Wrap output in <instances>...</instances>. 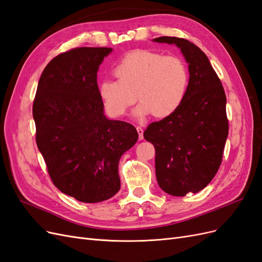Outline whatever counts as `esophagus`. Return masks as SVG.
<instances>
[{
  "label": "esophagus",
  "mask_w": 262,
  "mask_h": 262,
  "mask_svg": "<svg viewBox=\"0 0 262 262\" xmlns=\"http://www.w3.org/2000/svg\"><path fill=\"white\" fill-rule=\"evenodd\" d=\"M137 131L139 133V139L140 140H143V132H144V130L142 129L141 126H137Z\"/></svg>",
  "instance_id": "1"
}]
</instances>
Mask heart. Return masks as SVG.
Segmentation results:
<instances>
[{"instance_id":"1","label":"heart","mask_w":262,"mask_h":262,"mask_svg":"<svg viewBox=\"0 0 262 262\" xmlns=\"http://www.w3.org/2000/svg\"><path fill=\"white\" fill-rule=\"evenodd\" d=\"M117 80L99 84V96L106 112L115 118L124 116L138 99L136 116L155 118L172 115L184 101L189 72L177 55L137 50L125 55L114 69Z\"/></svg>"}]
</instances>
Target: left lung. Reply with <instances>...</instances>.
Returning <instances> with one entry per match:
<instances>
[{"mask_svg":"<svg viewBox=\"0 0 262 262\" xmlns=\"http://www.w3.org/2000/svg\"><path fill=\"white\" fill-rule=\"evenodd\" d=\"M173 43L189 64L186 97L172 115L150 123L143 137L155 147L156 179L166 193L184 196L207 187L216 175L228 136L226 96L205 53L187 39L158 37Z\"/></svg>","mask_w":262,"mask_h":262,"instance_id":"left-lung-1","label":"left lung"}]
</instances>
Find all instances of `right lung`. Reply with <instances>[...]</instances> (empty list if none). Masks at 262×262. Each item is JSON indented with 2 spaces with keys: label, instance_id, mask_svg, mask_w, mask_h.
<instances>
[{
  "label": "right lung",
  "instance_id": "obj_1",
  "mask_svg": "<svg viewBox=\"0 0 262 262\" xmlns=\"http://www.w3.org/2000/svg\"><path fill=\"white\" fill-rule=\"evenodd\" d=\"M112 51L80 47L57 55L43 70L33 105L37 146L53 185L85 203L119 191V160L139 138L132 124L104 115L97 71Z\"/></svg>",
  "mask_w": 262,
  "mask_h": 262
}]
</instances>
